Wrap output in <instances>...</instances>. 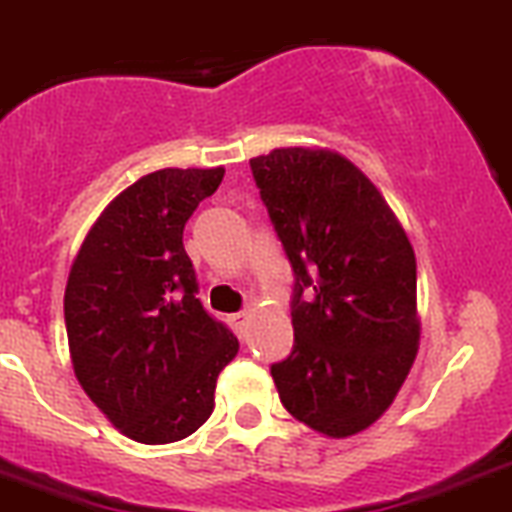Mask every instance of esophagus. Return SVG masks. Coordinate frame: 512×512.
<instances>
[{
  "mask_svg": "<svg viewBox=\"0 0 512 512\" xmlns=\"http://www.w3.org/2000/svg\"><path fill=\"white\" fill-rule=\"evenodd\" d=\"M229 321H232V326H234V331H237V336L245 338V328H247V321H250V313H247V310H240V313H234L232 318H229Z\"/></svg>",
  "mask_w": 512,
  "mask_h": 512,
  "instance_id": "1",
  "label": "esophagus"
}]
</instances>
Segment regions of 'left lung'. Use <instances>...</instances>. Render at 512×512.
Wrapping results in <instances>:
<instances>
[{
  "label": "left lung",
  "instance_id": "1",
  "mask_svg": "<svg viewBox=\"0 0 512 512\" xmlns=\"http://www.w3.org/2000/svg\"><path fill=\"white\" fill-rule=\"evenodd\" d=\"M293 270V351L270 366L283 407L328 437L389 409L417 356V262L376 186L323 148L250 159Z\"/></svg>",
  "mask_w": 512,
  "mask_h": 512
}]
</instances>
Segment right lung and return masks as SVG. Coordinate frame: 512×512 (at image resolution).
<instances>
[{"label": "right lung", "instance_id": "add662e5", "mask_svg": "<svg viewBox=\"0 0 512 512\" xmlns=\"http://www.w3.org/2000/svg\"><path fill=\"white\" fill-rule=\"evenodd\" d=\"M224 169H161L113 199L85 237L65 288L75 376L126 437L179 442L214 409L237 338L199 300L184 224Z\"/></svg>", "mask_w": 512, "mask_h": 512}]
</instances>
